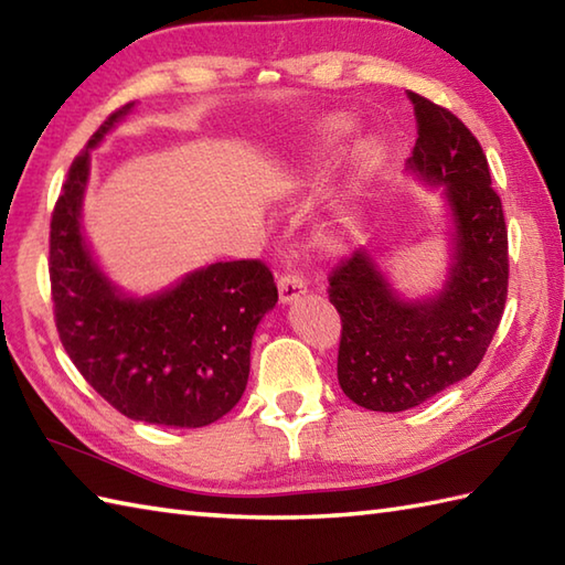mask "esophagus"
<instances>
[{"mask_svg":"<svg viewBox=\"0 0 565 565\" xmlns=\"http://www.w3.org/2000/svg\"><path fill=\"white\" fill-rule=\"evenodd\" d=\"M279 298H281V303H294V301H298V298H301L306 291H308V284H306V279L301 274H294V271H289V274H281L279 276Z\"/></svg>","mask_w":565,"mask_h":565,"instance_id":"1","label":"esophagus"}]
</instances>
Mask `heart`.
I'll use <instances>...</instances> for the list:
<instances>
[{
    "mask_svg": "<svg viewBox=\"0 0 565 565\" xmlns=\"http://www.w3.org/2000/svg\"><path fill=\"white\" fill-rule=\"evenodd\" d=\"M356 130V118L350 114H330L322 116L313 128L308 130V136L303 138L301 152L294 160L289 174L284 179V191H294L301 186L306 179L313 177L322 167H328L342 146ZM388 146L381 136H364L356 142L352 150V160H350V174H347V191L342 199L334 203L330 215L322 221L318 237L320 243L332 249L344 247L347 239L352 235L354 227V199L359 194L371 177H374L381 164L386 162Z\"/></svg>",
    "mask_w": 565,
    "mask_h": 565,
    "instance_id": "1",
    "label": "heart"
}]
</instances>
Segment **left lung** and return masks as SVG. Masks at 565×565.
<instances>
[{
  "label": "left lung",
  "mask_w": 565,
  "mask_h": 565,
  "mask_svg": "<svg viewBox=\"0 0 565 565\" xmlns=\"http://www.w3.org/2000/svg\"><path fill=\"white\" fill-rule=\"evenodd\" d=\"M417 142L405 172L439 189L447 269L437 289L407 296L379 245L359 247L330 276L342 318L338 379L366 411L403 413L473 374L508 298V231L488 160L459 118L407 94Z\"/></svg>",
  "instance_id": "8db88e82"
}]
</instances>
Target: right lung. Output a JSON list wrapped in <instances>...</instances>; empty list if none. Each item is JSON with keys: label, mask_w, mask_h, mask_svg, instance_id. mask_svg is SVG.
Masks as SVG:
<instances>
[{"label": "right lung", "mask_w": 565, "mask_h": 565, "mask_svg": "<svg viewBox=\"0 0 565 565\" xmlns=\"http://www.w3.org/2000/svg\"><path fill=\"white\" fill-rule=\"evenodd\" d=\"M134 106L92 136L55 203V326L72 364L118 413L148 425L206 427L243 398L252 338L279 294L257 259L213 262L146 296L124 291L104 271L82 225L92 150Z\"/></svg>", "instance_id": "right-lung-1"}]
</instances>
